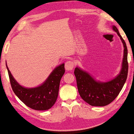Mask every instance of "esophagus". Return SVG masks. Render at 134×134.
I'll list each match as a JSON object with an SVG mask.
<instances>
[{
    "label": "esophagus",
    "instance_id": "1",
    "mask_svg": "<svg viewBox=\"0 0 134 134\" xmlns=\"http://www.w3.org/2000/svg\"><path fill=\"white\" fill-rule=\"evenodd\" d=\"M74 62L72 61H67L65 64V68L67 70H72L74 68Z\"/></svg>",
    "mask_w": 134,
    "mask_h": 134
}]
</instances>
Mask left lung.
Here are the masks:
<instances>
[{
    "instance_id": "left-lung-1",
    "label": "left lung",
    "mask_w": 134,
    "mask_h": 134,
    "mask_svg": "<svg viewBox=\"0 0 134 134\" xmlns=\"http://www.w3.org/2000/svg\"><path fill=\"white\" fill-rule=\"evenodd\" d=\"M112 28L120 37L124 48L122 68L119 75L111 81L101 82L77 67L74 72L80 96L92 106H105L112 102L122 90L127 80L129 70L127 45L116 27L113 26Z\"/></svg>"
}]
</instances>
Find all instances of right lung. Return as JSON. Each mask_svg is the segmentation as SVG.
Segmentation results:
<instances>
[{
	"label": "right lung",
	"mask_w": 134,
	"mask_h": 134,
	"mask_svg": "<svg viewBox=\"0 0 134 134\" xmlns=\"http://www.w3.org/2000/svg\"><path fill=\"white\" fill-rule=\"evenodd\" d=\"M64 64L56 67L43 84L37 88H26L20 86L12 76L7 66L13 91L29 107L38 111L50 109L57 100L59 83L65 72Z\"/></svg>",
	"instance_id": "1"
}]
</instances>
